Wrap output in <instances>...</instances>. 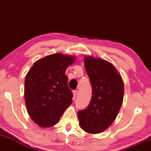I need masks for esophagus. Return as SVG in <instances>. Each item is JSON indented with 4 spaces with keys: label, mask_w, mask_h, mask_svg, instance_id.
Here are the masks:
<instances>
[{
    "label": "esophagus",
    "mask_w": 151,
    "mask_h": 151,
    "mask_svg": "<svg viewBox=\"0 0 151 151\" xmlns=\"http://www.w3.org/2000/svg\"><path fill=\"white\" fill-rule=\"evenodd\" d=\"M77 93H78L77 90H74V91H73V98L74 99H75L76 96H77Z\"/></svg>",
    "instance_id": "34e87169"
}]
</instances>
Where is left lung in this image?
<instances>
[{
  "instance_id": "left-lung-1",
  "label": "left lung",
  "mask_w": 151,
  "mask_h": 151,
  "mask_svg": "<svg viewBox=\"0 0 151 151\" xmlns=\"http://www.w3.org/2000/svg\"><path fill=\"white\" fill-rule=\"evenodd\" d=\"M84 62L92 93L88 106L78 111V119L81 128L86 132L101 133L114 122L120 110L124 82L109 62L92 57H86Z\"/></svg>"
}]
</instances>
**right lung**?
I'll use <instances>...</instances> for the list:
<instances>
[{
  "label": "right lung",
  "instance_id": "obj_1",
  "mask_svg": "<svg viewBox=\"0 0 151 151\" xmlns=\"http://www.w3.org/2000/svg\"><path fill=\"white\" fill-rule=\"evenodd\" d=\"M75 57L58 53L35 62L25 80V100L27 113L41 127L58 124L72 102L66 70Z\"/></svg>",
  "mask_w": 151,
  "mask_h": 151
}]
</instances>
